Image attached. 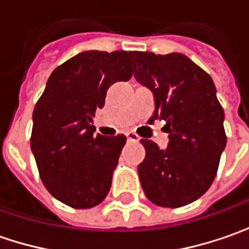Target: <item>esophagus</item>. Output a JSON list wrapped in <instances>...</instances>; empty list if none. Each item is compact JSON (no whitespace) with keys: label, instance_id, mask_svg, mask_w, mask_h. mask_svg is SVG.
<instances>
[{"label":"esophagus","instance_id":"34e87169","mask_svg":"<svg viewBox=\"0 0 249 249\" xmlns=\"http://www.w3.org/2000/svg\"><path fill=\"white\" fill-rule=\"evenodd\" d=\"M126 137H127V141H133V142L140 141V137L134 133V131H127V133H126Z\"/></svg>","mask_w":249,"mask_h":249}]
</instances>
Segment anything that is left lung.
<instances>
[{
    "instance_id": "8db88e82",
    "label": "left lung",
    "mask_w": 249,
    "mask_h": 249,
    "mask_svg": "<svg viewBox=\"0 0 249 249\" xmlns=\"http://www.w3.org/2000/svg\"><path fill=\"white\" fill-rule=\"evenodd\" d=\"M133 62L134 77L155 97L151 119L165 120L169 133L165 149L140 141L145 148L137 167L141 187L155 205L191 204L213 183L227 140L213 80L183 53L136 51Z\"/></svg>"
}]
</instances>
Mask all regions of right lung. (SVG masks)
I'll return each mask as SVG.
<instances>
[{"mask_svg":"<svg viewBox=\"0 0 249 249\" xmlns=\"http://www.w3.org/2000/svg\"><path fill=\"white\" fill-rule=\"evenodd\" d=\"M134 51H84L50 76L33 110L30 145L50 194L74 209L101 204L109 193L126 137L94 136L95 110L107 90L130 80Z\"/></svg>","mask_w":249,"mask_h":249,"instance_id":"1","label":"right lung"}]
</instances>
